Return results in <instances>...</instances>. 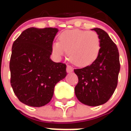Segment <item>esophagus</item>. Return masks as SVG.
<instances>
[{
	"instance_id": "esophagus-1",
	"label": "esophagus",
	"mask_w": 131,
	"mask_h": 131,
	"mask_svg": "<svg viewBox=\"0 0 131 131\" xmlns=\"http://www.w3.org/2000/svg\"><path fill=\"white\" fill-rule=\"evenodd\" d=\"M67 71L68 73H71V72L73 71V68L71 67V66L67 65Z\"/></svg>"
}]
</instances>
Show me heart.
I'll return each instance as SVG.
<instances>
[{"instance_id": "obj_1", "label": "heart", "mask_w": 131, "mask_h": 131, "mask_svg": "<svg viewBox=\"0 0 131 131\" xmlns=\"http://www.w3.org/2000/svg\"><path fill=\"white\" fill-rule=\"evenodd\" d=\"M53 53L62 57L68 52L71 62L79 67L91 65L95 61L100 50V39L93 31L74 29L63 31L59 36V42L52 46Z\"/></svg>"}]
</instances>
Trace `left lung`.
Here are the masks:
<instances>
[{
	"instance_id": "8db88e82",
	"label": "left lung",
	"mask_w": 131,
	"mask_h": 131,
	"mask_svg": "<svg viewBox=\"0 0 131 131\" xmlns=\"http://www.w3.org/2000/svg\"><path fill=\"white\" fill-rule=\"evenodd\" d=\"M100 39V50L95 61L91 65L74 69L79 82L75 95L81 103L99 106L106 103L115 91L120 71L117 46L104 30L93 29Z\"/></svg>"
}]
</instances>
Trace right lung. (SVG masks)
<instances>
[{"mask_svg": "<svg viewBox=\"0 0 131 131\" xmlns=\"http://www.w3.org/2000/svg\"><path fill=\"white\" fill-rule=\"evenodd\" d=\"M56 28L24 30L13 43L10 57V83L19 100L31 107L51 100L54 85L67 76L65 64L50 59Z\"/></svg>", "mask_w": 131, "mask_h": 131, "instance_id": "right-lung-1", "label": "right lung"}]
</instances>
